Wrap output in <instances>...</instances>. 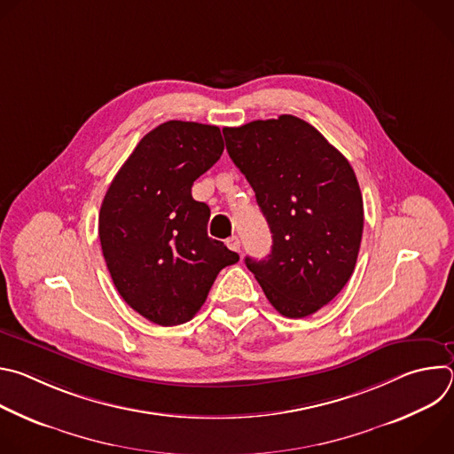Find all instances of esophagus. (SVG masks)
Instances as JSON below:
<instances>
[{"label": "esophagus", "instance_id": "obj_1", "mask_svg": "<svg viewBox=\"0 0 454 454\" xmlns=\"http://www.w3.org/2000/svg\"><path fill=\"white\" fill-rule=\"evenodd\" d=\"M226 246L231 249V251H240V240H239V237H230L228 240H226Z\"/></svg>", "mask_w": 454, "mask_h": 454}]
</instances>
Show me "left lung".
<instances>
[{
    "mask_svg": "<svg viewBox=\"0 0 454 454\" xmlns=\"http://www.w3.org/2000/svg\"><path fill=\"white\" fill-rule=\"evenodd\" d=\"M223 135L273 233L271 253L246 256V266L282 316H310L356 268L364 212L354 168L293 114L224 127Z\"/></svg>",
    "mask_w": 454,
    "mask_h": 454,
    "instance_id": "obj_1",
    "label": "left lung"
}]
</instances>
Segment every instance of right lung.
<instances>
[{"label":"right lung","instance_id":"right-lung-1","mask_svg":"<svg viewBox=\"0 0 454 454\" xmlns=\"http://www.w3.org/2000/svg\"><path fill=\"white\" fill-rule=\"evenodd\" d=\"M223 151L219 127L165 121L140 140L104 196L98 237L113 284L156 325L192 319L219 271L239 262L208 237V205L192 198L193 181Z\"/></svg>","mask_w":454,"mask_h":454}]
</instances>
